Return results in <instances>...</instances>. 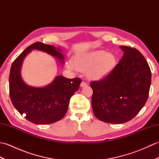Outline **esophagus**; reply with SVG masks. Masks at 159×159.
<instances>
[{"instance_id":"esophagus-1","label":"esophagus","mask_w":159,"mask_h":159,"mask_svg":"<svg viewBox=\"0 0 159 159\" xmlns=\"http://www.w3.org/2000/svg\"><path fill=\"white\" fill-rule=\"evenodd\" d=\"M87 86V84L85 83V82H82L81 83H80V87H85Z\"/></svg>"}]
</instances>
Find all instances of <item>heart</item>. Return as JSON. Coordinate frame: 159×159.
Here are the masks:
<instances>
[{"mask_svg": "<svg viewBox=\"0 0 159 159\" xmlns=\"http://www.w3.org/2000/svg\"><path fill=\"white\" fill-rule=\"evenodd\" d=\"M116 66V56L100 50L76 56L73 64L70 63L68 67L70 70L86 72L89 80H99L109 76Z\"/></svg>", "mask_w": 159, "mask_h": 159, "instance_id": "obj_1", "label": "heart"}]
</instances>
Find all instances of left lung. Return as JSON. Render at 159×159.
<instances>
[{
	"label": "left lung",
	"mask_w": 159,
	"mask_h": 159,
	"mask_svg": "<svg viewBox=\"0 0 159 159\" xmlns=\"http://www.w3.org/2000/svg\"><path fill=\"white\" fill-rule=\"evenodd\" d=\"M124 55L109 76L90 83L92 109L100 121L122 124L135 117L146 104L151 70L139 50L121 46Z\"/></svg>",
	"instance_id": "obj_1"
}]
</instances>
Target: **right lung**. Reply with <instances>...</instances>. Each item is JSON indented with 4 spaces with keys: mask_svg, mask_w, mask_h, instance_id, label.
<instances>
[{
    "mask_svg": "<svg viewBox=\"0 0 159 159\" xmlns=\"http://www.w3.org/2000/svg\"><path fill=\"white\" fill-rule=\"evenodd\" d=\"M38 50L55 57L64 64L62 50L52 45L35 42L26 48L13 62L9 74V94L16 110L25 114V119L35 124H49L61 120L67 113L70 98L79 89V78L67 79L57 76L43 87L29 86L21 76V67L25 57Z\"/></svg>",
    "mask_w": 159,
    "mask_h": 159,
    "instance_id": "right-lung-1",
    "label": "right lung"
}]
</instances>
